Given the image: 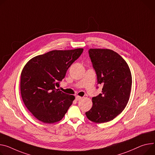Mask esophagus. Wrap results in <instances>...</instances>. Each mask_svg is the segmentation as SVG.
Returning a JSON list of instances; mask_svg holds the SVG:
<instances>
[{
	"label": "esophagus",
	"instance_id": "34e87169",
	"mask_svg": "<svg viewBox=\"0 0 155 155\" xmlns=\"http://www.w3.org/2000/svg\"><path fill=\"white\" fill-rule=\"evenodd\" d=\"M81 99H82V97H80V96H76V101H79V100Z\"/></svg>",
	"mask_w": 155,
	"mask_h": 155
}]
</instances>
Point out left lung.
Returning a JSON list of instances; mask_svg holds the SVG:
<instances>
[{
	"mask_svg": "<svg viewBox=\"0 0 155 155\" xmlns=\"http://www.w3.org/2000/svg\"><path fill=\"white\" fill-rule=\"evenodd\" d=\"M89 57L97 74L102 94L92 97V107L86 115L95 123L109 122L125 108L132 78L128 65L117 53L109 49H90Z\"/></svg>",
	"mask_w": 155,
	"mask_h": 155,
	"instance_id": "left-lung-1",
	"label": "left lung"
}]
</instances>
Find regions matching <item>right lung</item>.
<instances>
[{
    "label": "right lung",
    "instance_id": "right-lung-1",
    "mask_svg": "<svg viewBox=\"0 0 155 155\" xmlns=\"http://www.w3.org/2000/svg\"><path fill=\"white\" fill-rule=\"evenodd\" d=\"M83 51L82 48L53 50L35 56L23 68L20 92L31 114L45 124L60 121L75 97L59 91V81Z\"/></svg>",
    "mask_w": 155,
    "mask_h": 155
}]
</instances>
